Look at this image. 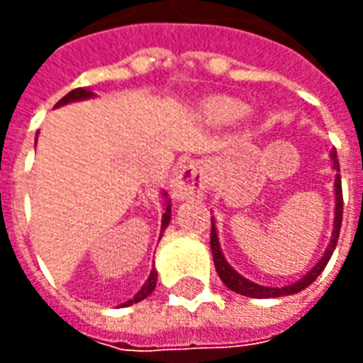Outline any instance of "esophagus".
<instances>
[{
	"label": "esophagus",
	"instance_id": "34e87169",
	"mask_svg": "<svg viewBox=\"0 0 363 363\" xmlns=\"http://www.w3.org/2000/svg\"><path fill=\"white\" fill-rule=\"evenodd\" d=\"M206 182H208V171H206L204 163L189 161L179 167V171L174 173L171 190H173L174 198L190 200V198H198L204 194Z\"/></svg>",
	"mask_w": 363,
	"mask_h": 363
}]
</instances>
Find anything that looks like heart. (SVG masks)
<instances>
[{
	"label": "heart",
	"mask_w": 363,
	"mask_h": 363,
	"mask_svg": "<svg viewBox=\"0 0 363 363\" xmlns=\"http://www.w3.org/2000/svg\"><path fill=\"white\" fill-rule=\"evenodd\" d=\"M204 112L206 116L212 120V122L231 124V122H237L239 118H243L245 112H247V106L241 101H237V99L218 95L206 101Z\"/></svg>",
	"instance_id": "obj_1"
}]
</instances>
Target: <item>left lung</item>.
<instances>
[{"instance_id":"1","label":"left lung","mask_w":363,"mask_h":363,"mask_svg":"<svg viewBox=\"0 0 363 363\" xmlns=\"http://www.w3.org/2000/svg\"><path fill=\"white\" fill-rule=\"evenodd\" d=\"M330 157H333V169L340 173V165H338V157H336V151H330ZM335 192H336V210H335V229H333V237H330V243H328L327 251L320 257V260L315 264V267L305 274L301 280H297L296 284H289V286H284V288H268V286H259L255 281L247 280L241 274L235 272L233 268L229 267L228 260L223 259L220 249V241H218V233H216V225L212 221V233H210V247H212L213 255V264H216V270L220 274L221 281L228 286L229 289H233L237 294L247 297H257V299H267V297H284L291 296V294H297L301 291L307 286H311L313 281L317 280L327 262L333 257V251H335L336 241H338V235H340V225H342V182H340V174H336L335 179Z\"/></svg>"}]
</instances>
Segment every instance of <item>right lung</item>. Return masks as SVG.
<instances>
[{
  "mask_svg": "<svg viewBox=\"0 0 363 363\" xmlns=\"http://www.w3.org/2000/svg\"><path fill=\"white\" fill-rule=\"evenodd\" d=\"M89 96H93V93L87 89H83V87H79V89H74V91H69L64 99H60L58 104L56 106H60V104H67V103H72V101H82V99H89ZM169 221H171V204H167V210L165 213H163V221H161V231L169 225ZM155 284H157V272L155 270H151L150 274V278H147V281L143 284V288L138 291L134 296V299H130V301H126L124 303V307H128V305H132V303H138V301H142V299H145V297L150 296L151 291L155 289Z\"/></svg>",
  "mask_w": 363,
  "mask_h": 363,
  "instance_id": "add662e5",
  "label": "right lung"
}]
</instances>
